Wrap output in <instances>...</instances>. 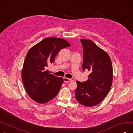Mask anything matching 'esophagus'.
Segmentation results:
<instances>
[{
    "instance_id": "1",
    "label": "esophagus",
    "mask_w": 133,
    "mask_h": 133,
    "mask_svg": "<svg viewBox=\"0 0 133 133\" xmlns=\"http://www.w3.org/2000/svg\"><path fill=\"white\" fill-rule=\"evenodd\" d=\"M72 81V79H68V78H64V81L66 82H70Z\"/></svg>"
}]
</instances>
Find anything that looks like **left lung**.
<instances>
[{"label": "left lung", "mask_w": 133, "mask_h": 133, "mask_svg": "<svg viewBox=\"0 0 133 133\" xmlns=\"http://www.w3.org/2000/svg\"><path fill=\"white\" fill-rule=\"evenodd\" d=\"M83 47V71L90 72L88 80L77 81L76 100L86 107L100 103L110 89L113 81V67L108 54L90 40L81 39Z\"/></svg>", "instance_id": "8db88e82"}]
</instances>
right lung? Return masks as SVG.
<instances>
[{"label":"right lung","instance_id":"right-lung-1","mask_svg":"<svg viewBox=\"0 0 133 133\" xmlns=\"http://www.w3.org/2000/svg\"><path fill=\"white\" fill-rule=\"evenodd\" d=\"M71 46L59 38H47L33 46L24 60L22 78L25 88L31 98L39 103H45L59 92L64 79L49 73L46 68L63 48Z\"/></svg>","mask_w":133,"mask_h":133}]
</instances>
